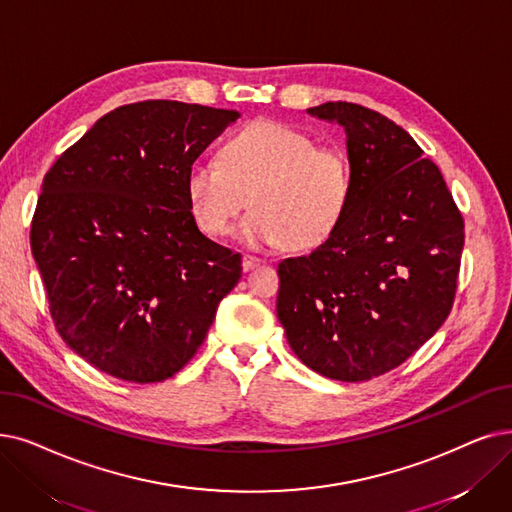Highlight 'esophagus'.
Listing matches in <instances>:
<instances>
[{"label": "esophagus", "instance_id": "esophagus-1", "mask_svg": "<svg viewBox=\"0 0 512 512\" xmlns=\"http://www.w3.org/2000/svg\"><path fill=\"white\" fill-rule=\"evenodd\" d=\"M261 263H263V259H259V257H255V255H244V257H242V270H244V272L255 270L257 265H261Z\"/></svg>", "mask_w": 512, "mask_h": 512}]
</instances>
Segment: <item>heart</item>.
<instances>
[{"instance_id": "1", "label": "heart", "mask_w": 512, "mask_h": 512, "mask_svg": "<svg viewBox=\"0 0 512 512\" xmlns=\"http://www.w3.org/2000/svg\"><path fill=\"white\" fill-rule=\"evenodd\" d=\"M351 194L349 154L280 121L247 125L221 148V165L196 161L186 173L190 211L207 236H228L255 207L240 226L253 247H320L341 226Z\"/></svg>"}]
</instances>
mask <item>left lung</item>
Instances as JSON below:
<instances>
[{
    "label": "left lung",
    "mask_w": 512,
    "mask_h": 512,
    "mask_svg": "<svg viewBox=\"0 0 512 512\" xmlns=\"http://www.w3.org/2000/svg\"><path fill=\"white\" fill-rule=\"evenodd\" d=\"M307 113L345 127L353 194L335 234L278 263L276 311L307 368L362 383L404 364L450 316L464 219L406 129L351 102Z\"/></svg>",
    "instance_id": "obj_1"
}]
</instances>
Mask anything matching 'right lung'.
<instances>
[{
	"instance_id": "1",
	"label": "right lung",
	"mask_w": 512,
	"mask_h": 512,
	"mask_svg": "<svg viewBox=\"0 0 512 512\" xmlns=\"http://www.w3.org/2000/svg\"><path fill=\"white\" fill-rule=\"evenodd\" d=\"M236 110L146 100L96 121L43 177L31 251L62 341L129 383H161L203 345L242 257L198 230L188 167Z\"/></svg>"
}]
</instances>
